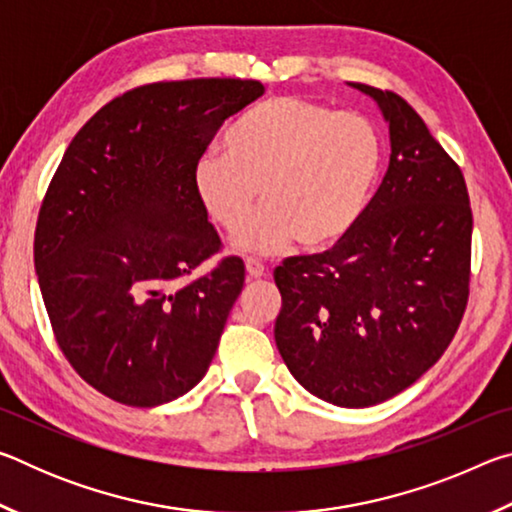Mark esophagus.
<instances>
[{
    "label": "esophagus",
    "mask_w": 512,
    "mask_h": 512,
    "mask_svg": "<svg viewBox=\"0 0 512 512\" xmlns=\"http://www.w3.org/2000/svg\"><path fill=\"white\" fill-rule=\"evenodd\" d=\"M246 273H248V277H253V280H257V277H262L266 273V268H264L262 262H259V259L248 257L246 259Z\"/></svg>",
    "instance_id": "obj_1"
}]
</instances>
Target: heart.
<instances>
[{"label": "heart", "instance_id": "b5f03b06", "mask_svg": "<svg viewBox=\"0 0 512 512\" xmlns=\"http://www.w3.org/2000/svg\"><path fill=\"white\" fill-rule=\"evenodd\" d=\"M384 144L375 124L300 97L250 108L194 164V189L207 216L235 232L259 195L267 205L235 244L282 248L296 237L307 250L336 244L352 230L377 183Z\"/></svg>", "mask_w": 512, "mask_h": 512}]
</instances>
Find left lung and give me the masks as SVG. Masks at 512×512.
<instances>
[{"mask_svg":"<svg viewBox=\"0 0 512 512\" xmlns=\"http://www.w3.org/2000/svg\"><path fill=\"white\" fill-rule=\"evenodd\" d=\"M391 133V162L352 230L275 268V343L309 393L363 409L420 379L452 343L470 296L465 178L400 94L363 83Z\"/></svg>","mask_w":512,"mask_h":512,"instance_id":"left-lung-1","label":"left lung"}]
</instances>
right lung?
<instances>
[{
    "instance_id": "right-lung-1",
    "label": "right lung",
    "mask_w": 512,
    "mask_h": 512,
    "mask_svg": "<svg viewBox=\"0 0 512 512\" xmlns=\"http://www.w3.org/2000/svg\"><path fill=\"white\" fill-rule=\"evenodd\" d=\"M259 81L140 85L106 103L60 160L42 201L33 262L58 348L110 400L158 406L210 368L244 289L194 189V164Z\"/></svg>"
}]
</instances>
